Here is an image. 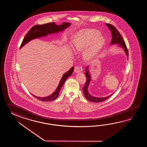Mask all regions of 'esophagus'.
<instances>
[{
	"instance_id": "esophagus-1",
	"label": "esophagus",
	"mask_w": 147,
	"mask_h": 147,
	"mask_svg": "<svg viewBox=\"0 0 147 147\" xmlns=\"http://www.w3.org/2000/svg\"><path fill=\"white\" fill-rule=\"evenodd\" d=\"M74 71L76 73H79V72H81V67L80 66H78L75 67Z\"/></svg>"
}]
</instances>
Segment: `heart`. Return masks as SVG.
<instances>
[{
	"mask_svg": "<svg viewBox=\"0 0 147 147\" xmlns=\"http://www.w3.org/2000/svg\"><path fill=\"white\" fill-rule=\"evenodd\" d=\"M100 33L92 29H85L78 32L72 41V47L76 51L85 49L84 57L90 59L94 56L104 44L103 38L99 37Z\"/></svg>",
	"mask_w": 147,
	"mask_h": 147,
	"instance_id": "b5f03b06",
	"label": "heart"
}]
</instances>
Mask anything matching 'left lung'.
<instances>
[{
    "instance_id": "1",
    "label": "left lung",
    "mask_w": 147,
    "mask_h": 147,
    "mask_svg": "<svg viewBox=\"0 0 147 147\" xmlns=\"http://www.w3.org/2000/svg\"><path fill=\"white\" fill-rule=\"evenodd\" d=\"M107 26L109 29L110 30L111 32V37H112V39L111 41L110 42L111 45H113V44H118L119 46L122 48L123 50L125 51V54L127 55V56L128 57V49L126 46V45L125 44V41L123 40L122 36H121L120 34L119 33V31L116 29L115 26H113L111 24H106ZM85 76L86 77V84H84V87L82 88L83 89V92L84 94V96L87 98V99L94 102H102L103 101H105L107 99L111 97L113 94L110 95L108 97H103V98H98V97H94L92 96L89 93L88 91V88L89 86V84H90V76L89 75V72L88 71V66L86 67V72H85Z\"/></svg>"
}]
</instances>
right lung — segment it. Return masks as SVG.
<instances>
[{
    "label": "right lung",
    "mask_w": 147,
    "mask_h": 147,
    "mask_svg": "<svg viewBox=\"0 0 147 147\" xmlns=\"http://www.w3.org/2000/svg\"><path fill=\"white\" fill-rule=\"evenodd\" d=\"M71 25L69 22H63L61 25H57L55 24V22H50L47 23L43 25H35L28 31V33L25 36L21 44L20 48H22L25 44L28 43L29 41L38 38L46 36L48 34H51L53 33H58L59 31H62L68 28L70 25ZM74 67H72L71 69L66 72L63 75L62 78L60 81L58 86L56 90L53 92V94L50 96L46 97H38L35 96L32 94L35 98H36L38 100L43 101H53L57 98L59 94L60 91L62 88L66 79L72 75V72L74 71Z\"/></svg>",
    "instance_id": "obj_1"
}]
</instances>
